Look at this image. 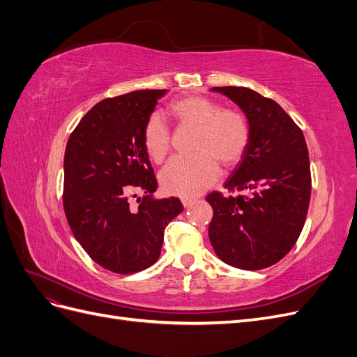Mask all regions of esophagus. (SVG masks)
Wrapping results in <instances>:
<instances>
[{
	"mask_svg": "<svg viewBox=\"0 0 357 357\" xmlns=\"http://www.w3.org/2000/svg\"><path fill=\"white\" fill-rule=\"evenodd\" d=\"M193 202H195V201L190 199V198H183L181 199V204H183V207H185V208H189Z\"/></svg>",
	"mask_w": 357,
	"mask_h": 357,
	"instance_id": "esophagus-1",
	"label": "esophagus"
}]
</instances>
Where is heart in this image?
<instances>
[{"label":"heart","instance_id":"b5f03b06","mask_svg":"<svg viewBox=\"0 0 357 357\" xmlns=\"http://www.w3.org/2000/svg\"><path fill=\"white\" fill-rule=\"evenodd\" d=\"M168 112L180 123L193 125L198 132L195 155L172 158L160 171V186L169 195L195 198L219 177V164L234 165L250 142V126L243 113L220 109V104L201 95L172 101ZM143 144L150 159L160 162L169 152V129L160 116L152 114L143 129Z\"/></svg>","mask_w":357,"mask_h":357}]
</instances>
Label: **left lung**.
<instances>
[{
    "mask_svg": "<svg viewBox=\"0 0 357 357\" xmlns=\"http://www.w3.org/2000/svg\"><path fill=\"white\" fill-rule=\"evenodd\" d=\"M240 107L250 142L225 188L207 197L215 255L231 266L256 271L277 264L295 245L307 218L311 174L304 134L275 101L240 86L211 88Z\"/></svg>",
    "mask_w": 357,
    "mask_h": 357,
    "instance_id": "left-lung-1",
    "label": "left lung"
}]
</instances>
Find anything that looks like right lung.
I'll use <instances>...</instances> for the list:
<instances>
[{
    "mask_svg": "<svg viewBox=\"0 0 357 357\" xmlns=\"http://www.w3.org/2000/svg\"><path fill=\"white\" fill-rule=\"evenodd\" d=\"M167 89L134 91L100 101L75 126L63 156V210L75 240L117 274L153 265L167 225L183 211L177 198L153 195L158 181L143 129ZM135 188L146 195L128 201ZM137 197V195H134Z\"/></svg>",
    "mask_w": 357,
    "mask_h": 357,
    "instance_id": "obj_1",
    "label": "right lung"
}]
</instances>
